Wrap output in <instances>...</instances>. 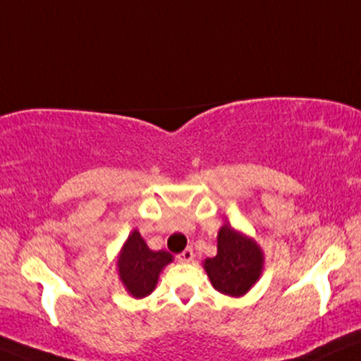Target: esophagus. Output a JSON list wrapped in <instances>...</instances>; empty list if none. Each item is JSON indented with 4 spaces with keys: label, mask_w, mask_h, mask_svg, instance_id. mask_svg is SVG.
<instances>
[{
    "label": "esophagus",
    "mask_w": 361,
    "mask_h": 361,
    "mask_svg": "<svg viewBox=\"0 0 361 361\" xmlns=\"http://www.w3.org/2000/svg\"><path fill=\"white\" fill-rule=\"evenodd\" d=\"M177 259H179L180 262H190L194 259V251L190 247L184 249V251L180 252V255H177Z\"/></svg>",
    "instance_id": "1"
}]
</instances>
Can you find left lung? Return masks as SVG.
Wrapping results in <instances>:
<instances>
[{"mask_svg":"<svg viewBox=\"0 0 361 361\" xmlns=\"http://www.w3.org/2000/svg\"><path fill=\"white\" fill-rule=\"evenodd\" d=\"M264 255L255 239L226 222L217 234V255L204 261L212 286L222 295L243 296L262 273Z\"/></svg>","mask_w":361,"mask_h":361,"instance_id":"left-lung-1","label":"left lung"}]
</instances>
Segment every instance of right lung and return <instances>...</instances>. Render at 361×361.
Segmentation results:
<instances>
[{
	"label": "right lung",
	"instance_id": "add662e5",
	"mask_svg": "<svg viewBox=\"0 0 361 361\" xmlns=\"http://www.w3.org/2000/svg\"><path fill=\"white\" fill-rule=\"evenodd\" d=\"M172 255L167 251H152L147 246L139 231H132L118 255L117 268L120 281L133 298H145L157 286L159 274Z\"/></svg>",
	"mask_w": 361,
	"mask_h": 361
}]
</instances>
